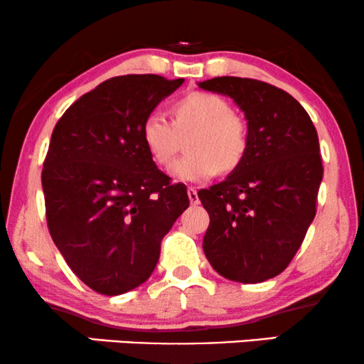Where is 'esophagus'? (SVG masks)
Returning a JSON list of instances; mask_svg holds the SVG:
<instances>
[{
    "mask_svg": "<svg viewBox=\"0 0 364 364\" xmlns=\"http://www.w3.org/2000/svg\"><path fill=\"white\" fill-rule=\"evenodd\" d=\"M187 194H189V200H191V204H199V196H197V191L194 189V187H189V189H187Z\"/></svg>",
    "mask_w": 364,
    "mask_h": 364,
    "instance_id": "34e87169",
    "label": "esophagus"
}]
</instances>
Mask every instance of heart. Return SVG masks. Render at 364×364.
<instances>
[{"mask_svg":"<svg viewBox=\"0 0 364 364\" xmlns=\"http://www.w3.org/2000/svg\"><path fill=\"white\" fill-rule=\"evenodd\" d=\"M187 136L189 155L178 160L172 172L181 181L200 182L219 168L230 172L241 164L250 145V127L223 96L205 91H192L175 101L172 121L155 111L141 123L143 145L159 167L173 164Z\"/></svg>","mask_w":364,"mask_h":364,"instance_id":"1","label":"heart"}]
</instances>
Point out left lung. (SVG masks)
<instances>
[{"label": "left lung", "instance_id": "left-lung-1", "mask_svg": "<svg viewBox=\"0 0 364 364\" xmlns=\"http://www.w3.org/2000/svg\"><path fill=\"white\" fill-rule=\"evenodd\" d=\"M245 111L250 145L226 181L203 189L209 213L204 253L219 275L258 284L289 267L317 210L319 138L311 116L284 89L248 77L199 82Z\"/></svg>", "mask_w": 364, "mask_h": 364}]
</instances>
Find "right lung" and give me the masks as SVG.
Here are the masks:
<instances>
[{"label":"right lung","mask_w":364,"mask_h":364,"mask_svg":"<svg viewBox=\"0 0 364 364\" xmlns=\"http://www.w3.org/2000/svg\"><path fill=\"white\" fill-rule=\"evenodd\" d=\"M183 79L111 77L80 96L53 128L42 168L45 216L75 275L102 295L141 285L160 243L189 208L183 183L156 167L141 123Z\"/></svg>","instance_id":"1"}]
</instances>
